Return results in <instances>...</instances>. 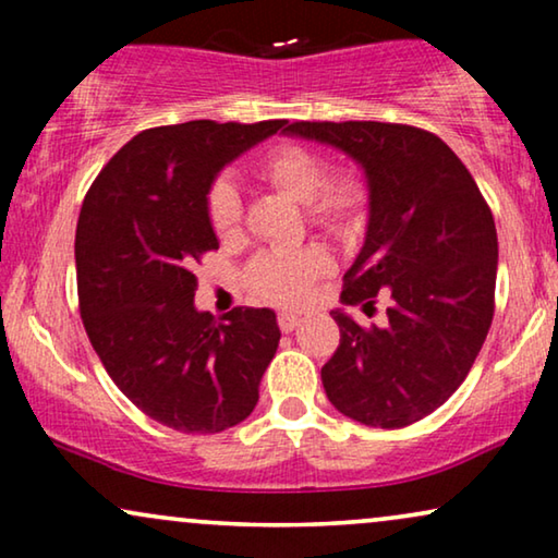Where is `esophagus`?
Returning a JSON list of instances; mask_svg holds the SVG:
<instances>
[{
    "label": "esophagus",
    "instance_id": "obj_1",
    "mask_svg": "<svg viewBox=\"0 0 558 558\" xmlns=\"http://www.w3.org/2000/svg\"><path fill=\"white\" fill-rule=\"evenodd\" d=\"M279 327L281 332H292L296 330V325L302 323V315H296V312H279Z\"/></svg>",
    "mask_w": 558,
    "mask_h": 558
}]
</instances>
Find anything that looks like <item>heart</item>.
<instances>
[{
	"label": "heart",
	"instance_id": "b5f03b06",
	"mask_svg": "<svg viewBox=\"0 0 558 558\" xmlns=\"http://www.w3.org/2000/svg\"><path fill=\"white\" fill-rule=\"evenodd\" d=\"M256 178L269 182L294 201L304 203L310 220L330 233H348L361 223L368 208V185L353 170L330 174V162L323 151L304 144H277L258 157ZM210 231L218 239L239 233L243 205L233 182L218 180L205 197ZM327 269V256L315 246L271 248L258 254L246 269V284L266 302L294 307L312 292V284Z\"/></svg>",
	"mask_w": 558,
	"mask_h": 558
}]
</instances>
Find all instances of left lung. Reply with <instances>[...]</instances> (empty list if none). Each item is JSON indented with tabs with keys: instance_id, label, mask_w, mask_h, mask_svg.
<instances>
[{
	"instance_id": "8db88e82",
	"label": "left lung",
	"mask_w": 558,
	"mask_h": 558,
	"mask_svg": "<svg viewBox=\"0 0 558 558\" xmlns=\"http://www.w3.org/2000/svg\"><path fill=\"white\" fill-rule=\"evenodd\" d=\"M284 134L332 144L365 170L371 218L340 300L384 327L332 312L340 345L323 365L327 399L365 426L401 429L452 396L490 330L498 233L490 205L437 134L384 121H292Z\"/></svg>"
}]
</instances>
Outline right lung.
<instances>
[{
    "label": "right lung",
    "instance_id": "add662e5",
    "mask_svg": "<svg viewBox=\"0 0 558 558\" xmlns=\"http://www.w3.org/2000/svg\"><path fill=\"white\" fill-rule=\"evenodd\" d=\"M258 124L144 129L98 172L75 228L78 307L119 391L155 422L216 434L243 422L279 345L271 310H195V264L218 248L205 197L223 167L277 134Z\"/></svg>",
    "mask_w": 558,
    "mask_h": 558
}]
</instances>
